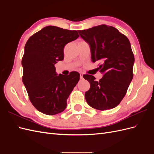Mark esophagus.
I'll return each mask as SVG.
<instances>
[{
	"mask_svg": "<svg viewBox=\"0 0 154 154\" xmlns=\"http://www.w3.org/2000/svg\"><path fill=\"white\" fill-rule=\"evenodd\" d=\"M83 74L82 73H80V79H83Z\"/></svg>",
	"mask_w": 154,
	"mask_h": 154,
	"instance_id": "1",
	"label": "esophagus"
}]
</instances>
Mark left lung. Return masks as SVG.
Masks as SVG:
<instances>
[{
  "label": "left lung",
  "instance_id": "1",
  "mask_svg": "<svg viewBox=\"0 0 154 154\" xmlns=\"http://www.w3.org/2000/svg\"><path fill=\"white\" fill-rule=\"evenodd\" d=\"M78 32L90 45L92 61L101 62L99 67L103 74L99 82L93 76H83L91 85L85 93L87 103L100 110L115 108L133 78L134 56L130 41L115 27L105 24Z\"/></svg>",
  "mask_w": 154,
  "mask_h": 154
}]
</instances>
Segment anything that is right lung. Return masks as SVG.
<instances>
[{"mask_svg": "<svg viewBox=\"0 0 154 154\" xmlns=\"http://www.w3.org/2000/svg\"><path fill=\"white\" fill-rule=\"evenodd\" d=\"M76 31L49 26L27 41L22 60V82L35 109L52 116L62 112L67 100L80 80L76 71L67 76L56 72L54 64L63 60V48L77 39Z\"/></svg>", "mask_w": 154, "mask_h": 154, "instance_id": "add662e5", "label": "right lung"}]
</instances>
